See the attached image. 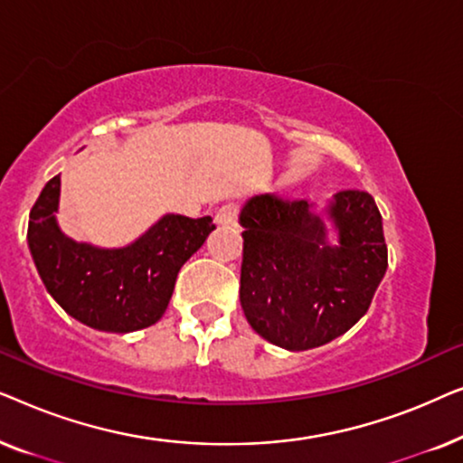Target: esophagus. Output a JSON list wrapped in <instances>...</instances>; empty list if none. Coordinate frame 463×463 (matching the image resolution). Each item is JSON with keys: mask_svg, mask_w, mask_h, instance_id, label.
I'll list each match as a JSON object with an SVG mask.
<instances>
[{"mask_svg": "<svg viewBox=\"0 0 463 463\" xmlns=\"http://www.w3.org/2000/svg\"><path fill=\"white\" fill-rule=\"evenodd\" d=\"M238 204L236 202H227V204H223L217 211V214H214V221H217L219 225H225V227H233L238 225Z\"/></svg>", "mask_w": 463, "mask_h": 463, "instance_id": "esophagus-1", "label": "esophagus"}]
</instances>
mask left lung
I'll return each mask as SVG.
<instances>
[{
  "label": "left lung",
  "instance_id": "8db88e82",
  "mask_svg": "<svg viewBox=\"0 0 463 463\" xmlns=\"http://www.w3.org/2000/svg\"><path fill=\"white\" fill-rule=\"evenodd\" d=\"M339 246L306 200L263 194L240 213V303L249 325L284 350L325 345L369 309L388 268L382 214L369 192L341 189L328 206Z\"/></svg>",
  "mask_w": 463,
  "mask_h": 463
}]
</instances>
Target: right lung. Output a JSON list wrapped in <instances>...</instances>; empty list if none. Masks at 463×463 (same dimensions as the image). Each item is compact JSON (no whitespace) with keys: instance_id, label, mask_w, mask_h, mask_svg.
Returning a JSON list of instances; mask_svg holds the SVG:
<instances>
[{"instance_id":"1","label":"right lung","mask_w":463,"mask_h":463,"mask_svg":"<svg viewBox=\"0 0 463 463\" xmlns=\"http://www.w3.org/2000/svg\"><path fill=\"white\" fill-rule=\"evenodd\" d=\"M61 175L31 208L27 240L46 290L69 316L105 333H132L166 312L183 263L214 230L211 217L166 214L135 244L100 250L65 238L56 227Z\"/></svg>"}]
</instances>
